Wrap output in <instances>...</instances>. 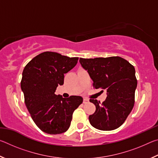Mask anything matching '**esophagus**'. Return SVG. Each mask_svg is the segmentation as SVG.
<instances>
[{
	"instance_id": "1",
	"label": "esophagus",
	"mask_w": 158,
	"mask_h": 158,
	"mask_svg": "<svg viewBox=\"0 0 158 158\" xmlns=\"http://www.w3.org/2000/svg\"><path fill=\"white\" fill-rule=\"evenodd\" d=\"M83 102H84V104L89 103V99H87V98H84V101H83Z\"/></svg>"
}]
</instances>
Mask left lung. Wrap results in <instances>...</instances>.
<instances>
[{
  "mask_svg": "<svg viewBox=\"0 0 158 158\" xmlns=\"http://www.w3.org/2000/svg\"><path fill=\"white\" fill-rule=\"evenodd\" d=\"M79 62L89 74L94 88L106 90L107 95L102 103L90 99L96 107L95 113L89 116L90 125L96 129L105 131L119 127L130 114L135 104L137 80L134 66L119 56L80 58Z\"/></svg>",
  "mask_w": 158,
  "mask_h": 158,
  "instance_id": "obj_1",
  "label": "left lung"
}]
</instances>
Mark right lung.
<instances>
[{"instance_id": "right-lung-1", "label": "right lung", "mask_w": 158, "mask_h": 158, "mask_svg": "<svg viewBox=\"0 0 158 158\" xmlns=\"http://www.w3.org/2000/svg\"><path fill=\"white\" fill-rule=\"evenodd\" d=\"M78 59L45 52L33 58L23 69L21 89L26 106L35 123L45 133L66 132L74 111L83 102L81 96L63 98L55 94L58 85L64 84V74L77 65Z\"/></svg>"}]
</instances>
